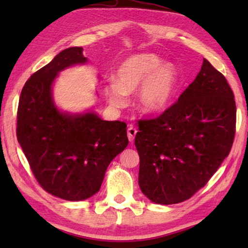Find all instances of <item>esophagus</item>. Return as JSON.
Returning a JSON list of instances; mask_svg holds the SVG:
<instances>
[{"label":"esophagus","instance_id":"obj_1","mask_svg":"<svg viewBox=\"0 0 248 248\" xmlns=\"http://www.w3.org/2000/svg\"><path fill=\"white\" fill-rule=\"evenodd\" d=\"M138 132V130L132 127V125H130L127 130V134H128V139L130 142H133L134 141V137H136V134Z\"/></svg>","mask_w":248,"mask_h":248}]
</instances>
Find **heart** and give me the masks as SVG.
Masks as SVG:
<instances>
[{"instance_id":"1","label":"heart","mask_w":248,"mask_h":248,"mask_svg":"<svg viewBox=\"0 0 248 248\" xmlns=\"http://www.w3.org/2000/svg\"><path fill=\"white\" fill-rule=\"evenodd\" d=\"M178 82L175 66L151 53L136 54L125 60L116 71L115 81L105 85V95L114 107L127 104V94L137 91L136 105L144 114L164 110L173 98Z\"/></svg>"}]
</instances>
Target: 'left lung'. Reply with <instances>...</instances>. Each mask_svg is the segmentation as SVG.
I'll return each mask as SVG.
<instances>
[{
  "label": "left lung",
  "instance_id": "obj_1",
  "mask_svg": "<svg viewBox=\"0 0 248 248\" xmlns=\"http://www.w3.org/2000/svg\"><path fill=\"white\" fill-rule=\"evenodd\" d=\"M137 121L141 190L155 203L174 204L201 189L229 155L236 105L224 75L203 59L177 102L155 118Z\"/></svg>",
  "mask_w": 248,
  "mask_h": 248
}]
</instances>
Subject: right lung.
<instances>
[{
    "label": "right lung",
    "mask_w": 248,
    "mask_h": 248,
    "mask_svg": "<svg viewBox=\"0 0 248 248\" xmlns=\"http://www.w3.org/2000/svg\"><path fill=\"white\" fill-rule=\"evenodd\" d=\"M82 47L61 51L25 83L17 108L16 136L33 176L46 191L79 201L99 190L108 165L128 145L127 124L94 112L62 114L51 86L58 73L85 63Z\"/></svg>",
    "instance_id": "1"
}]
</instances>
